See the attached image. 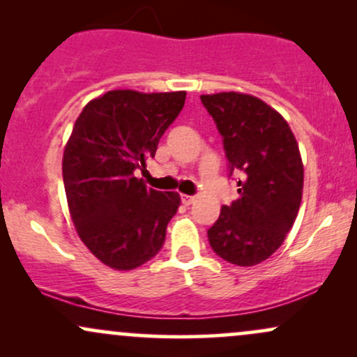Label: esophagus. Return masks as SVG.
I'll use <instances>...</instances> for the list:
<instances>
[{"label": "esophagus", "instance_id": "34e87169", "mask_svg": "<svg viewBox=\"0 0 357 357\" xmlns=\"http://www.w3.org/2000/svg\"><path fill=\"white\" fill-rule=\"evenodd\" d=\"M195 196H190V195H181V203L184 206H190V204L195 203Z\"/></svg>", "mask_w": 357, "mask_h": 357}]
</instances>
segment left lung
<instances>
[{
	"label": "left lung",
	"instance_id": "8db88e82",
	"mask_svg": "<svg viewBox=\"0 0 357 357\" xmlns=\"http://www.w3.org/2000/svg\"><path fill=\"white\" fill-rule=\"evenodd\" d=\"M202 102L223 137L228 176L241 174L238 199L221 206L208 240L223 260L252 267L275 253L297 218L304 188L298 144L285 119L257 97L221 92Z\"/></svg>",
	"mask_w": 357,
	"mask_h": 357
}]
</instances>
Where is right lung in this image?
I'll return each instance as SVG.
<instances>
[{
  "label": "right lung",
  "mask_w": 357,
  "mask_h": 357,
  "mask_svg": "<svg viewBox=\"0 0 357 357\" xmlns=\"http://www.w3.org/2000/svg\"><path fill=\"white\" fill-rule=\"evenodd\" d=\"M184 100L186 92L110 90L75 121L61 165L68 210L85 247L110 268H137L162 248L181 198L147 188L134 171L146 169Z\"/></svg>",
  "instance_id": "right-lung-1"
}]
</instances>
